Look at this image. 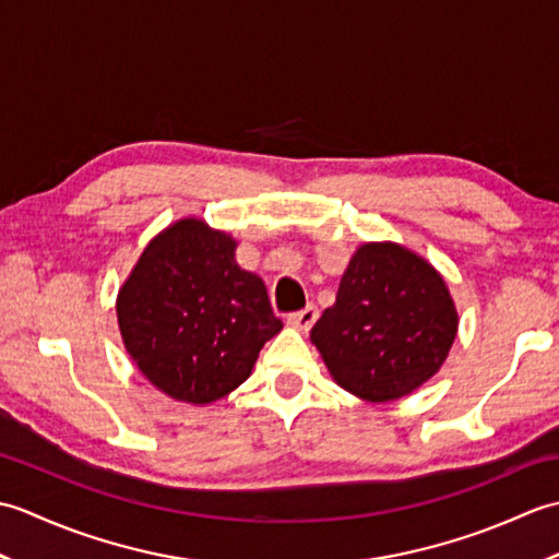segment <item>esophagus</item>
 <instances>
[{
	"mask_svg": "<svg viewBox=\"0 0 559 559\" xmlns=\"http://www.w3.org/2000/svg\"><path fill=\"white\" fill-rule=\"evenodd\" d=\"M317 317H319L317 307L314 305H307L305 310L288 314V324L295 326V329H300V331H310L314 326V322H317Z\"/></svg>",
	"mask_w": 559,
	"mask_h": 559,
	"instance_id": "1",
	"label": "esophagus"
}]
</instances>
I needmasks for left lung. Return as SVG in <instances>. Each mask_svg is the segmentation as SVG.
<instances>
[{
	"label": "left lung",
	"mask_w": 559,
	"mask_h": 559,
	"mask_svg": "<svg viewBox=\"0 0 559 559\" xmlns=\"http://www.w3.org/2000/svg\"><path fill=\"white\" fill-rule=\"evenodd\" d=\"M459 317L444 278L394 242L362 245L334 307L312 326L331 377L365 401H394L447 360Z\"/></svg>",
	"instance_id": "1"
}]
</instances>
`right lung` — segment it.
<instances>
[{"instance_id":"right-lung-1","label":"right lung","mask_w":559,"mask_h":559,"mask_svg":"<svg viewBox=\"0 0 559 559\" xmlns=\"http://www.w3.org/2000/svg\"><path fill=\"white\" fill-rule=\"evenodd\" d=\"M117 322L148 382L199 406L240 386L283 329L264 281L237 266L233 237L197 218L148 242L117 295Z\"/></svg>"}]
</instances>
